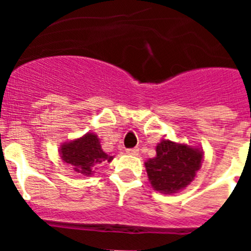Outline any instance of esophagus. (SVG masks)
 Listing matches in <instances>:
<instances>
[{
  "label": "esophagus",
  "mask_w": 251,
  "mask_h": 251,
  "mask_svg": "<svg viewBox=\"0 0 251 251\" xmlns=\"http://www.w3.org/2000/svg\"><path fill=\"white\" fill-rule=\"evenodd\" d=\"M126 152H127L128 154H132V156H138L139 150H138V148H128Z\"/></svg>",
  "instance_id": "esophagus-1"
}]
</instances>
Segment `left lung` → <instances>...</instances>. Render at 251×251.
I'll list each match as a JSON object with an SVG mask.
<instances>
[{"mask_svg":"<svg viewBox=\"0 0 251 251\" xmlns=\"http://www.w3.org/2000/svg\"><path fill=\"white\" fill-rule=\"evenodd\" d=\"M203 161V150L188 143L162 139L156 157L145 162L151 186L163 195L182 191L196 177Z\"/></svg>","mask_w":251,"mask_h":251,"instance_id":"8db88e82","label":"left lung"}]
</instances>
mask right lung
<instances>
[{"label":"right lung","instance_id":"right-lung-1","mask_svg":"<svg viewBox=\"0 0 251 251\" xmlns=\"http://www.w3.org/2000/svg\"><path fill=\"white\" fill-rule=\"evenodd\" d=\"M59 154L64 163L70 165L76 174L90 177L103 162H112L113 156L106 154L95 133L88 132L79 138L70 139L60 145Z\"/></svg>","mask_w":251,"mask_h":251}]
</instances>
